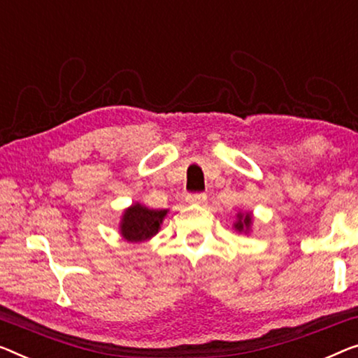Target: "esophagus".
Returning a JSON list of instances; mask_svg holds the SVG:
<instances>
[{
  "label": "esophagus",
  "mask_w": 358,
  "mask_h": 358,
  "mask_svg": "<svg viewBox=\"0 0 358 358\" xmlns=\"http://www.w3.org/2000/svg\"><path fill=\"white\" fill-rule=\"evenodd\" d=\"M206 199L207 196L204 193H193L186 196V202H189V204H204Z\"/></svg>",
  "instance_id": "esophagus-1"
}]
</instances>
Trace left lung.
I'll return each mask as SVG.
<instances>
[{
  "instance_id": "obj_1",
  "label": "left lung",
  "mask_w": 358,
  "mask_h": 358,
  "mask_svg": "<svg viewBox=\"0 0 358 358\" xmlns=\"http://www.w3.org/2000/svg\"><path fill=\"white\" fill-rule=\"evenodd\" d=\"M250 225H252V215L250 213H238L236 222H234V230L239 233H248L250 230Z\"/></svg>"
}]
</instances>
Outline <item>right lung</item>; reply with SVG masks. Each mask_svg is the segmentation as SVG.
<instances>
[{
    "mask_svg": "<svg viewBox=\"0 0 358 358\" xmlns=\"http://www.w3.org/2000/svg\"><path fill=\"white\" fill-rule=\"evenodd\" d=\"M167 209L154 210L141 206L140 202L133 204L124 212L120 222V234L130 243H141L151 239L161 230Z\"/></svg>",
    "mask_w": 358,
    "mask_h": 358,
    "instance_id": "add662e5",
    "label": "right lung"
}]
</instances>
